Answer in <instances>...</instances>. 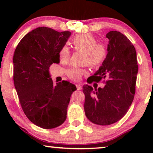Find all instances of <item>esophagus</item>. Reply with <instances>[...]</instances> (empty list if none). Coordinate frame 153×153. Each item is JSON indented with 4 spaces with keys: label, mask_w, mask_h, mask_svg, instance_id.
Instances as JSON below:
<instances>
[{
    "label": "esophagus",
    "mask_w": 153,
    "mask_h": 153,
    "mask_svg": "<svg viewBox=\"0 0 153 153\" xmlns=\"http://www.w3.org/2000/svg\"><path fill=\"white\" fill-rule=\"evenodd\" d=\"M76 88H77V90H80L82 88V86H81V85H80V84H76Z\"/></svg>",
    "instance_id": "esophagus-1"
}]
</instances>
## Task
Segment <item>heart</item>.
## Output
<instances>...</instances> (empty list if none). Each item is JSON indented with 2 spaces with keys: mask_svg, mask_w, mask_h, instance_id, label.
<instances>
[{
  "mask_svg": "<svg viewBox=\"0 0 153 153\" xmlns=\"http://www.w3.org/2000/svg\"><path fill=\"white\" fill-rule=\"evenodd\" d=\"M72 45L76 51L85 53L84 63L92 67H99L105 61L107 56V49L102 43H97L94 36L84 33L77 35L72 39ZM59 59L61 62L65 63L70 56V51L67 46H63L59 51ZM86 73L85 69L72 67L67 71L69 78L74 81H78L83 75Z\"/></svg>",
  "mask_w": 153,
  "mask_h": 153,
  "instance_id": "1",
  "label": "heart"
}]
</instances>
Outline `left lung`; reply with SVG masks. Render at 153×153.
Instances as JSON below:
<instances>
[{
  "label": "left lung",
  "instance_id": "left-lung-1",
  "mask_svg": "<svg viewBox=\"0 0 153 153\" xmlns=\"http://www.w3.org/2000/svg\"><path fill=\"white\" fill-rule=\"evenodd\" d=\"M108 39L107 56L98 70L91 76L98 82L107 79L104 88L93 90L83 86L85 94L84 111L94 124L108 126L120 120L133 102L138 71L136 51L128 38L117 31L106 35Z\"/></svg>",
  "mask_w": 153,
  "mask_h": 153
}]
</instances>
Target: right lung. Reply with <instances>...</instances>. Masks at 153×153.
Returning <instances> with one entry per match:
<instances>
[{
  "instance_id": "obj_1",
  "label": "right lung",
  "mask_w": 153,
  "mask_h": 153,
  "mask_svg": "<svg viewBox=\"0 0 153 153\" xmlns=\"http://www.w3.org/2000/svg\"><path fill=\"white\" fill-rule=\"evenodd\" d=\"M71 33L37 27L21 40L14 53L13 80L21 106L30 121L44 129L64 123L71 94L77 89L67 81L54 85L48 71L51 65L59 63V51Z\"/></svg>"
}]
</instances>
